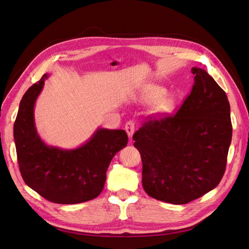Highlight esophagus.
<instances>
[{"label":"esophagus","instance_id":"34e87169","mask_svg":"<svg viewBox=\"0 0 249 249\" xmlns=\"http://www.w3.org/2000/svg\"><path fill=\"white\" fill-rule=\"evenodd\" d=\"M135 129H136V124H135L133 120H129V122H127L124 125V130H125L126 134L129 135V137L133 136Z\"/></svg>","mask_w":249,"mask_h":249}]
</instances>
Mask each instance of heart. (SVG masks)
Returning <instances> with one entry per match:
<instances>
[{
    "label": "heart",
    "mask_w": 249,
    "mask_h": 249,
    "mask_svg": "<svg viewBox=\"0 0 249 249\" xmlns=\"http://www.w3.org/2000/svg\"><path fill=\"white\" fill-rule=\"evenodd\" d=\"M164 90H162L161 88H158V87H152L149 88V90L147 91V93L145 94V100L148 103H155L157 101H159L160 99L164 96ZM170 103L168 101H162L159 109L161 111H167L170 109Z\"/></svg>",
    "instance_id": "heart-1"
}]
</instances>
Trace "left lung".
<instances>
[{"instance_id": "1", "label": "left lung", "mask_w": 249, "mask_h": 249, "mask_svg": "<svg viewBox=\"0 0 249 249\" xmlns=\"http://www.w3.org/2000/svg\"><path fill=\"white\" fill-rule=\"evenodd\" d=\"M194 84L171 115L148 116L134 134L142 186L150 197L184 205L218 186L227 167L232 126L223 89L193 67Z\"/></svg>"}]
</instances>
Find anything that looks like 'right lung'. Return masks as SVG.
Here are the masks:
<instances>
[{"instance_id":"add662e5","label":"right lung","mask_w":249,"mask_h":249,"mask_svg":"<svg viewBox=\"0 0 249 249\" xmlns=\"http://www.w3.org/2000/svg\"><path fill=\"white\" fill-rule=\"evenodd\" d=\"M48 74L22 96L13 126L18 162L25 183L46 199L72 205L91 200L102 192L113 157L127 144L124 130L97 129L74 149L49 146L37 134L34 106Z\"/></svg>"}]
</instances>
